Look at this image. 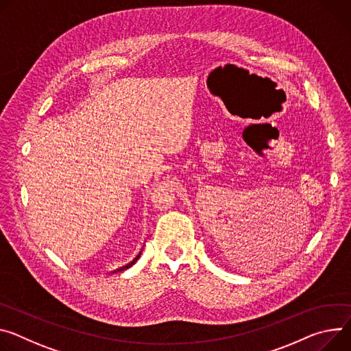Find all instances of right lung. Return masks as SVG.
<instances>
[{
	"label": "right lung",
	"mask_w": 351,
	"mask_h": 351,
	"mask_svg": "<svg viewBox=\"0 0 351 351\" xmlns=\"http://www.w3.org/2000/svg\"><path fill=\"white\" fill-rule=\"evenodd\" d=\"M140 254H141V253H140ZM140 254H138V256H137V258H136V259H134V261H133L130 265H127V266H125V269H127V267H130V266H132V265H133V263H134V262H136V261L140 258ZM123 269H124V267H123ZM123 269H120V270H123Z\"/></svg>",
	"instance_id": "right-lung-1"
}]
</instances>
